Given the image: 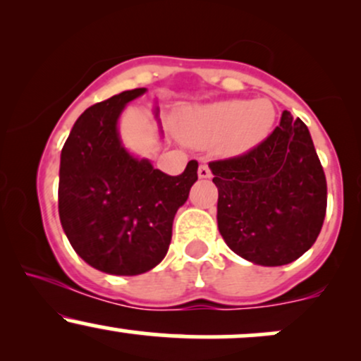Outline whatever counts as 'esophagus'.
I'll return each instance as SVG.
<instances>
[{"label":"esophagus","mask_w":361,"mask_h":361,"mask_svg":"<svg viewBox=\"0 0 361 361\" xmlns=\"http://www.w3.org/2000/svg\"><path fill=\"white\" fill-rule=\"evenodd\" d=\"M198 176H200V178H210V176H212V171H210V168L207 166V164H200V168H198Z\"/></svg>","instance_id":"obj_1"}]
</instances>
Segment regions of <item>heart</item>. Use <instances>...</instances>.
Returning a JSON list of instances; mask_svg holds the SVG:
<instances>
[{"label": "heart", "instance_id": "b5f03b06", "mask_svg": "<svg viewBox=\"0 0 361 361\" xmlns=\"http://www.w3.org/2000/svg\"><path fill=\"white\" fill-rule=\"evenodd\" d=\"M273 120L271 102L231 100L183 110L178 130L195 147L219 146L226 154H241L270 134Z\"/></svg>", "mask_w": 361, "mask_h": 361}]
</instances>
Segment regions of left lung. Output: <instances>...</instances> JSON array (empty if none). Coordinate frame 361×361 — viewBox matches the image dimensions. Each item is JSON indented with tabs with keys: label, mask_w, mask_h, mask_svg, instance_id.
Returning <instances> with one entry per match:
<instances>
[{
	"label": "left lung",
	"mask_w": 361,
	"mask_h": 361,
	"mask_svg": "<svg viewBox=\"0 0 361 361\" xmlns=\"http://www.w3.org/2000/svg\"><path fill=\"white\" fill-rule=\"evenodd\" d=\"M217 224L235 255L263 267L300 258L316 243L327 207L326 175L309 128L290 111L258 146L210 161Z\"/></svg>",
	"instance_id": "left-lung-1"
}]
</instances>
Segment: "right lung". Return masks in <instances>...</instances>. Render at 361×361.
<instances>
[{"label": "right lung", "mask_w": 361, "mask_h": 361, "mask_svg": "<svg viewBox=\"0 0 361 361\" xmlns=\"http://www.w3.org/2000/svg\"><path fill=\"white\" fill-rule=\"evenodd\" d=\"M146 88L86 109L61 152L59 217L74 251L97 270L139 275L166 256L173 219L197 181V161L169 176L120 144L117 118Z\"/></svg>", "instance_id": "add662e5"}]
</instances>
